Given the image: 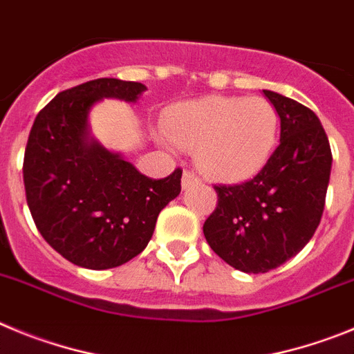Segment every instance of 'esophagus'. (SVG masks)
Masks as SVG:
<instances>
[{"label":"esophagus","instance_id":"esophagus-1","mask_svg":"<svg viewBox=\"0 0 354 354\" xmlns=\"http://www.w3.org/2000/svg\"><path fill=\"white\" fill-rule=\"evenodd\" d=\"M199 183L201 180L194 174V171L185 169L183 178H181V187H183V189H189V187H192V185H199Z\"/></svg>","mask_w":354,"mask_h":354}]
</instances>
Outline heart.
Returning <instances> with one entry per match:
<instances>
[{
    "mask_svg": "<svg viewBox=\"0 0 354 354\" xmlns=\"http://www.w3.org/2000/svg\"><path fill=\"white\" fill-rule=\"evenodd\" d=\"M171 139L197 149V164L215 180L234 181L268 160L279 133V114L263 97H206L181 104L169 116Z\"/></svg>",
    "mask_w": 354,
    "mask_h": 354,
    "instance_id": "b5f03b06",
    "label": "heart"
}]
</instances>
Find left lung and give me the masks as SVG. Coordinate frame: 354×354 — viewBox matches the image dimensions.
<instances>
[{"label":"left lung","mask_w":354,"mask_h":354,"mask_svg":"<svg viewBox=\"0 0 354 354\" xmlns=\"http://www.w3.org/2000/svg\"><path fill=\"white\" fill-rule=\"evenodd\" d=\"M280 118V145L254 178L213 185L216 206L203 232L213 252L245 273H266L308 243L324 209L332 149L319 118L264 90Z\"/></svg>","instance_id":"obj_1"}]
</instances>
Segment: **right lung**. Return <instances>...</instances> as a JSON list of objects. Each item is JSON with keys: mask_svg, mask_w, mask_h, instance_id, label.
<instances>
[{"mask_svg": "<svg viewBox=\"0 0 354 354\" xmlns=\"http://www.w3.org/2000/svg\"><path fill=\"white\" fill-rule=\"evenodd\" d=\"M145 90L122 79L88 81L56 95L31 127L22 164L31 216L44 240L82 268H116L139 256L181 190L180 167L153 180L88 139L95 102H136Z\"/></svg>", "mask_w": 354, "mask_h": 354, "instance_id": "1", "label": "right lung"}]
</instances>
